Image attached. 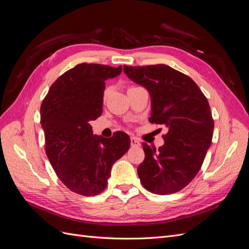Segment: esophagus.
Returning a JSON list of instances; mask_svg holds the SVG:
<instances>
[{"mask_svg":"<svg viewBox=\"0 0 249 249\" xmlns=\"http://www.w3.org/2000/svg\"><path fill=\"white\" fill-rule=\"evenodd\" d=\"M141 145V143L138 138L136 137H131V146L132 147H138Z\"/></svg>","mask_w":249,"mask_h":249,"instance_id":"1","label":"esophagus"}]
</instances>
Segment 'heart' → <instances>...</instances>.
Segmentation results:
<instances>
[{
  "mask_svg": "<svg viewBox=\"0 0 249 249\" xmlns=\"http://www.w3.org/2000/svg\"><path fill=\"white\" fill-rule=\"evenodd\" d=\"M137 86H130L129 88H127V91H129V90H131V89H133V88H136ZM107 94H108V89H106L104 91V97H106L107 96Z\"/></svg>",
  "mask_w": 249,
  "mask_h": 249,
  "instance_id": "1",
  "label": "heart"
}]
</instances>
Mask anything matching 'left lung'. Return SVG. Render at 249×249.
I'll return each mask as SVG.
<instances>
[{"instance_id": "obj_1", "label": "left lung", "mask_w": 249, "mask_h": 249, "mask_svg": "<svg viewBox=\"0 0 249 249\" xmlns=\"http://www.w3.org/2000/svg\"><path fill=\"white\" fill-rule=\"evenodd\" d=\"M124 71L149 91V122L168 127L159 149L142 143L140 182L155 194L178 192L197 175L212 142L214 120L207 97L190 77L168 65H124Z\"/></svg>"}]
</instances>
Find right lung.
Returning <instances> with one entry per match:
<instances>
[{"label": "right lung", "mask_w": 249, "mask_h": 249, "mask_svg": "<svg viewBox=\"0 0 249 249\" xmlns=\"http://www.w3.org/2000/svg\"><path fill=\"white\" fill-rule=\"evenodd\" d=\"M123 67L81 63L53 83L40 106L46 153L58 178L74 193L94 196L107 187L112 165L130 147V137L116 132L94 136L90 120L102 115L105 81Z\"/></svg>", "instance_id": "add662e5"}]
</instances>
